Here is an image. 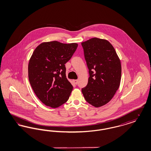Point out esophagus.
Returning a JSON list of instances; mask_svg holds the SVG:
<instances>
[{"label": "esophagus", "mask_w": 151, "mask_h": 151, "mask_svg": "<svg viewBox=\"0 0 151 151\" xmlns=\"http://www.w3.org/2000/svg\"><path fill=\"white\" fill-rule=\"evenodd\" d=\"M73 83H74L75 84H77L78 83V80H73Z\"/></svg>", "instance_id": "esophagus-1"}]
</instances>
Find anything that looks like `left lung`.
Returning a JSON list of instances; mask_svg holds the SVG:
<instances>
[{"label":"left lung","mask_w":151,"mask_h":151,"mask_svg":"<svg viewBox=\"0 0 151 151\" xmlns=\"http://www.w3.org/2000/svg\"><path fill=\"white\" fill-rule=\"evenodd\" d=\"M81 45L89 73L88 84L81 91L89 104L101 107L112 99L119 87L121 61L113 45L106 40L92 38Z\"/></svg>","instance_id":"left-lung-1"}]
</instances>
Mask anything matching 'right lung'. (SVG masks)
Wrapping results in <instances>:
<instances>
[{
	"label": "right lung",
	"instance_id": "add662e5",
	"mask_svg": "<svg viewBox=\"0 0 151 151\" xmlns=\"http://www.w3.org/2000/svg\"><path fill=\"white\" fill-rule=\"evenodd\" d=\"M78 46L54 41L41 43L33 51L28 64L29 82L45 105L58 108L68 100L73 86L66 78L65 64Z\"/></svg>",
	"mask_w": 151,
	"mask_h": 151
}]
</instances>
